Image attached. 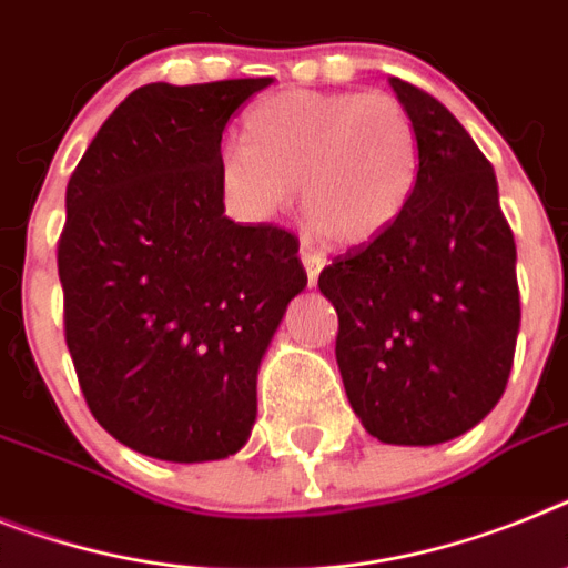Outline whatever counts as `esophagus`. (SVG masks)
<instances>
[{"mask_svg":"<svg viewBox=\"0 0 568 568\" xmlns=\"http://www.w3.org/2000/svg\"><path fill=\"white\" fill-rule=\"evenodd\" d=\"M300 260H303V268H306V274H308V285H317V276H321L326 260H323L321 254H314V251H303V254H300Z\"/></svg>","mask_w":568,"mask_h":568,"instance_id":"esophagus-1","label":"esophagus"}]
</instances>
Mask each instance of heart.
I'll use <instances>...</instances> for the list:
<instances>
[{
	"mask_svg": "<svg viewBox=\"0 0 568 568\" xmlns=\"http://www.w3.org/2000/svg\"><path fill=\"white\" fill-rule=\"evenodd\" d=\"M422 170V141L389 94L283 92L245 118V150L219 155V184L247 216H300L337 247L378 240L404 216Z\"/></svg>",
	"mask_w": 568,
	"mask_h": 568,
	"instance_id": "heart-1",
	"label": "heart"
}]
</instances>
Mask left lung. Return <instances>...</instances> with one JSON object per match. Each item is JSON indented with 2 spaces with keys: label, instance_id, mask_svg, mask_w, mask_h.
<instances>
[{
  "label": "left lung",
  "instance_id": "left-lung-1",
  "mask_svg": "<svg viewBox=\"0 0 568 568\" xmlns=\"http://www.w3.org/2000/svg\"><path fill=\"white\" fill-rule=\"evenodd\" d=\"M416 121L413 202L384 236L323 268L355 416L384 445L430 447L503 398L519 332L517 245L494 166L433 94L389 78Z\"/></svg>",
  "mask_w": 568,
  "mask_h": 568
}]
</instances>
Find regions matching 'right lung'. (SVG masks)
Listing matches in <instances>:
<instances>
[{"label": "right lung", "mask_w": 568, "mask_h": 568, "mask_svg": "<svg viewBox=\"0 0 568 568\" xmlns=\"http://www.w3.org/2000/svg\"><path fill=\"white\" fill-rule=\"evenodd\" d=\"M271 83L141 85L65 187L57 268L80 389L103 430L152 459L245 447L262 357L308 283L297 236L227 219L216 173L231 114Z\"/></svg>", "instance_id": "add662e5"}]
</instances>
